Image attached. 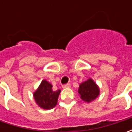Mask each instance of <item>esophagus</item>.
I'll return each instance as SVG.
<instances>
[{
	"mask_svg": "<svg viewBox=\"0 0 132 132\" xmlns=\"http://www.w3.org/2000/svg\"><path fill=\"white\" fill-rule=\"evenodd\" d=\"M62 87H63V88H69V87H70V84H64V85H62Z\"/></svg>",
	"mask_w": 132,
	"mask_h": 132,
	"instance_id": "obj_1",
	"label": "esophagus"
}]
</instances>
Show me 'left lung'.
Returning <instances> with one entry per match:
<instances>
[{
  "label": "left lung",
  "mask_w": 132,
  "mask_h": 132,
  "mask_svg": "<svg viewBox=\"0 0 132 132\" xmlns=\"http://www.w3.org/2000/svg\"><path fill=\"white\" fill-rule=\"evenodd\" d=\"M80 98L85 102L89 103L96 98L99 95V87L92 79L80 84L79 90Z\"/></svg>",
  "instance_id": "8db88e82"
}]
</instances>
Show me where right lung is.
Returning <instances> with one entry per match:
<instances>
[{"label": "right lung", "mask_w": 132, "mask_h": 132, "mask_svg": "<svg viewBox=\"0 0 132 132\" xmlns=\"http://www.w3.org/2000/svg\"><path fill=\"white\" fill-rule=\"evenodd\" d=\"M52 84L43 80L37 89L34 93V98L39 106L44 109H51L56 106L61 90L53 91Z\"/></svg>", "instance_id": "obj_1"}]
</instances>
